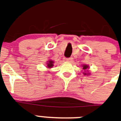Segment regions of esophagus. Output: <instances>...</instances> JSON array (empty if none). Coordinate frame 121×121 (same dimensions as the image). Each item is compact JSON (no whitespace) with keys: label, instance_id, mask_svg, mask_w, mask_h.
<instances>
[{"label":"esophagus","instance_id":"1","mask_svg":"<svg viewBox=\"0 0 121 121\" xmlns=\"http://www.w3.org/2000/svg\"><path fill=\"white\" fill-rule=\"evenodd\" d=\"M73 60L72 57H69V58H66V61L69 62H71Z\"/></svg>","mask_w":121,"mask_h":121}]
</instances>
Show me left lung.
Returning <instances> with one entry per match:
<instances>
[{
	"instance_id": "8db88e82",
	"label": "left lung",
	"mask_w": 121,
	"mask_h": 121,
	"mask_svg": "<svg viewBox=\"0 0 121 121\" xmlns=\"http://www.w3.org/2000/svg\"><path fill=\"white\" fill-rule=\"evenodd\" d=\"M82 67H83V70H84L85 71H86L87 69H88V68H89L88 66L86 65H82ZM83 73H84V75H88V74H90V73H85V72H84Z\"/></svg>"
}]
</instances>
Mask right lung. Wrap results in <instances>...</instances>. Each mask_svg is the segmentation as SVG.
I'll return each mask as SVG.
<instances>
[{
    "mask_svg": "<svg viewBox=\"0 0 121 121\" xmlns=\"http://www.w3.org/2000/svg\"><path fill=\"white\" fill-rule=\"evenodd\" d=\"M53 63H54V62H53V60H48V62L47 63V68H52V67H53Z\"/></svg>",
    "mask_w": 121,
    "mask_h": 121,
    "instance_id": "right-lung-1",
    "label": "right lung"
}]
</instances>
